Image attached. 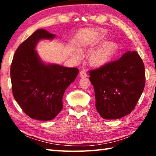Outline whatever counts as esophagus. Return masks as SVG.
I'll list each match as a JSON object with an SVG mask.
<instances>
[{
    "label": "esophagus",
    "mask_w": 156,
    "mask_h": 156,
    "mask_svg": "<svg viewBox=\"0 0 156 156\" xmlns=\"http://www.w3.org/2000/svg\"><path fill=\"white\" fill-rule=\"evenodd\" d=\"M80 76L81 78H86V77H87V73L84 72V71H80Z\"/></svg>",
    "instance_id": "esophagus-1"
}]
</instances>
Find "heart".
<instances>
[{"label": "heart", "mask_w": 156, "mask_h": 156, "mask_svg": "<svg viewBox=\"0 0 156 156\" xmlns=\"http://www.w3.org/2000/svg\"><path fill=\"white\" fill-rule=\"evenodd\" d=\"M118 49V45L115 42H108L102 44L91 53L89 56V63L94 67H100L108 64L113 59ZM73 56L79 59L82 56L80 49H76L73 51Z\"/></svg>", "instance_id": "1"}]
</instances>
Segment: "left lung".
Instances as JSON below:
<instances>
[{
	"mask_svg": "<svg viewBox=\"0 0 156 156\" xmlns=\"http://www.w3.org/2000/svg\"><path fill=\"white\" fill-rule=\"evenodd\" d=\"M97 112L104 119H119L135 108L145 84L144 63L136 51L89 71Z\"/></svg>",
	"mask_w": 156,
	"mask_h": 156,
	"instance_id": "8db88e82",
	"label": "left lung"
}]
</instances>
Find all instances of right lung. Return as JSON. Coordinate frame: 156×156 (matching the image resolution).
<instances>
[{
	"instance_id": "obj_1",
	"label": "right lung",
	"mask_w": 156,
	"mask_h": 156,
	"mask_svg": "<svg viewBox=\"0 0 156 156\" xmlns=\"http://www.w3.org/2000/svg\"><path fill=\"white\" fill-rule=\"evenodd\" d=\"M55 37L43 29L34 31L18 47L10 69L16 101L26 114L38 120H52L60 112L65 91L79 72L76 67L42 60L36 50L37 44Z\"/></svg>"
}]
</instances>
